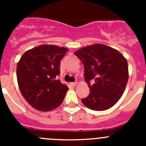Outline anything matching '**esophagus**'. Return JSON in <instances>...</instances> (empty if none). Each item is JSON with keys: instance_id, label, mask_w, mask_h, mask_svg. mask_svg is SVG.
Returning a JSON list of instances; mask_svg holds the SVG:
<instances>
[{"instance_id": "1", "label": "esophagus", "mask_w": 146, "mask_h": 146, "mask_svg": "<svg viewBox=\"0 0 146 146\" xmlns=\"http://www.w3.org/2000/svg\"><path fill=\"white\" fill-rule=\"evenodd\" d=\"M77 84V82H71V85H72V86H76Z\"/></svg>"}]
</instances>
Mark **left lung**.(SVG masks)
<instances>
[{"instance_id": "8db88e82", "label": "left lung", "mask_w": 146, "mask_h": 146, "mask_svg": "<svg viewBox=\"0 0 146 146\" xmlns=\"http://www.w3.org/2000/svg\"><path fill=\"white\" fill-rule=\"evenodd\" d=\"M74 55L84 65L85 80L90 94L81 101L96 111L112 108L123 95L129 78L128 64L118 50L95 44L77 50Z\"/></svg>"}]
</instances>
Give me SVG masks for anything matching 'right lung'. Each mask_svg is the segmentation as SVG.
Wrapping results in <instances>:
<instances>
[{"instance_id":"1","label":"right lung","mask_w":146,"mask_h":146,"mask_svg":"<svg viewBox=\"0 0 146 146\" xmlns=\"http://www.w3.org/2000/svg\"><path fill=\"white\" fill-rule=\"evenodd\" d=\"M67 50L56 45H40L26 51L17 63V78L20 92L37 110L50 111L64 101L69 88L57 77L60 60Z\"/></svg>"}]
</instances>
